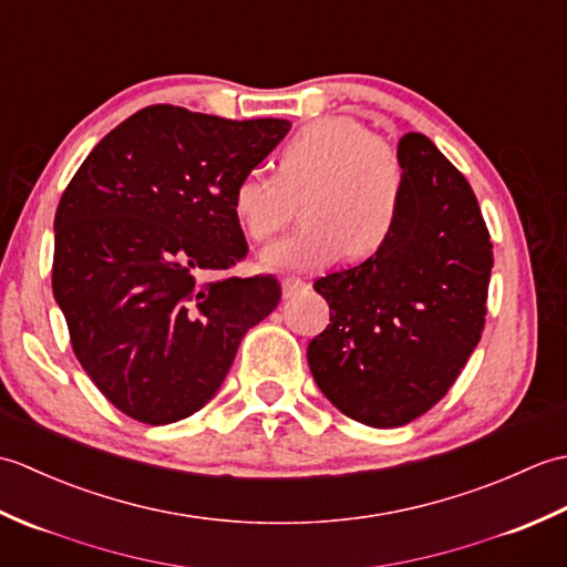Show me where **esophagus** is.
<instances>
[{
    "instance_id": "1",
    "label": "esophagus",
    "mask_w": 567,
    "mask_h": 567,
    "mask_svg": "<svg viewBox=\"0 0 567 567\" xmlns=\"http://www.w3.org/2000/svg\"><path fill=\"white\" fill-rule=\"evenodd\" d=\"M307 290V282L302 280V277H285L282 280V295L285 297H295L297 292Z\"/></svg>"
}]
</instances>
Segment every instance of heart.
I'll return each mask as SVG.
<instances>
[{
  "instance_id": "1",
  "label": "heart",
  "mask_w": 567,
  "mask_h": 567,
  "mask_svg": "<svg viewBox=\"0 0 567 567\" xmlns=\"http://www.w3.org/2000/svg\"><path fill=\"white\" fill-rule=\"evenodd\" d=\"M305 195L307 224L262 250L265 270H319L346 252L375 256L400 224L404 171L360 118L321 116L285 143L275 175L248 171L236 179L231 209L246 236L262 244L290 224Z\"/></svg>"
}]
</instances>
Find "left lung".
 <instances>
[{
    "label": "left lung",
    "instance_id": "8db88e82",
    "mask_svg": "<svg viewBox=\"0 0 567 567\" xmlns=\"http://www.w3.org/2000/svg\"><path fill=\"white\" fill-rule=\"evenodd\" d=\"M404 199L375 256L319 277L329 327L307 348L327 400L360 424L404 426L461 375L485 329L492 240L467 179L424 134L396 146Z\"/></svg>",
    "mask_w": 567,
    "mask_h": 567
}]
</instances>
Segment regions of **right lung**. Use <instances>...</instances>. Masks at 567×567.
Masks as SVG:
<instances>
[{
	"label": "right lung",
	"mask_w": 567,
	"mask_h": 567,
	"mask_svg": "<svg viewBox=\"0 0 567 567\" xmlns=\"http://www.w3.org/2000/svg\"><path fill=\"white\" fill-rule=\"evenodd\" d=\"M290 122L153 104L110 131L55 212L53 295L84 372L118 412L187 419L221 388L238 343L277 307L272 275L214 277L246 258L236 179Z\"/></svg>",
	"instance_id": "1"
}]
</instances>
